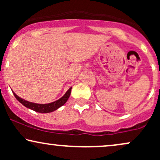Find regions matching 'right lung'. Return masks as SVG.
<instances>
[{"instance_id": "1", "label": "right lung", "mask_w": 160, "mask_h": 160, "mask_svg": "<svg viewBox=\"0 0 160 160\" xmlns=\"http://www.w3.org/2000/svg\"><path fill=\"white\" fill-rule=\"evenodd\" d=\"M71 88L68 89V90L66 92V93L61 98H59L58 100L55 101V102H51V103L49 104H37V103H33V102H28V101H25V99H22L20 97L18 96L14 92H12L14 96L16 97V98L17 99L18 101L21 104H22L25 107H26L29 109H32L33 111L38 112V113H50V112H52L62 107V105H64L66 103V102L68 101V99L70 97V95H71Z\"/></svg>"}]
</instances>
